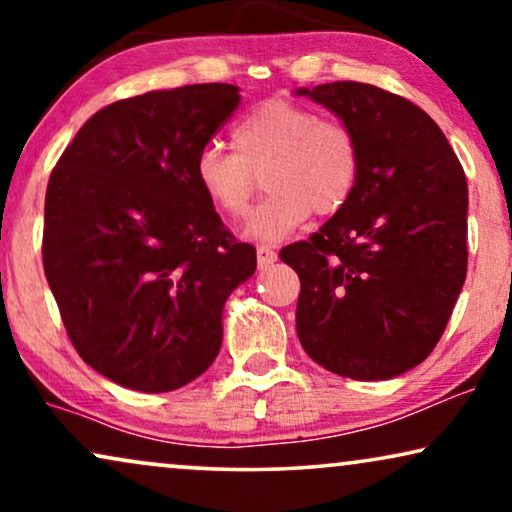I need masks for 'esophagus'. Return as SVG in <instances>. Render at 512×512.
<instances>
[{
	"instance_id": "obj_1",
	"label": "esophagus",
	"mask_w": 512,
	"mask_h": 512,
	"mask_svg": "<svg viewBox=\"0 0 512 512\" xmlns=\"http://www.w3.org/2000/svg\"><path fill=\"white\" fill-rule=\"evenodd\" d=\"M256 258H258V268H268V265H272L277 261V251L272 247H265V244H261V247L256 249Z\"/></svg>"
}]
</instances>
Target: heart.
<instances>
[{
  "mask_svg": "<svg viewBox=\"0 0 512 512\" xmlns=\"http://www.w3.org/2000/svg\"><path fill=\"white\" fill-rule=\"evenodd\" d=\"M233 149L207 144L195 156V184L216 212L240 219L258 177L268 198L244 223L261 242L286 240L314 212H340L359 179V142L345 123L321 121L317 111L272 100L235 123Z\"/></svg>",
  "mask_w": 512,
  "mask_h": 512,
  "instance_id": "1",
  "label": "heart"
}]
</instances>
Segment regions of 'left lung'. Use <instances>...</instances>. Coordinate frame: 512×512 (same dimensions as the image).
<instances>
[{"mask_svg":"<svg viewBox=\"0 0 512 512\" xmlns=\"http://www.w3.org/2000/svg\"><path fill=\"white\" fill-rule=\"evenodd\" d=\"M296 95L333 111L359 142L345 207L279 251L300 277V345L340 377L389 380L433 352L464 286V167L436 121L401 95L356 81Z\"/></svg>","mask_w":512,"mask_h":512,"instance_id":"1","label":"left lung"}]
</instances>
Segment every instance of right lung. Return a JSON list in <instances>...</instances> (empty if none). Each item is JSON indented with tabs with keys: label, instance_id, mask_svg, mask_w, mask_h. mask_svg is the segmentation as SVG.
Wrapping results in <instances>:
<instances>
[{
	"label": "right lung",
	"instance_id": "1",
	"mask_svg": "<svg viewBox=\"0 0 512 512\" xmlns=\"http://www.w3.org/2000/svg\"><path fill=\"white\" fill-rule=\"evenodd\" d=\"M240 104L230 83L151 90L83 123L51 172L44 272L90 368L160 394L212 366L223 305L254 275L195 184V156Z\"/></svg>",
	"mask_w": 512,
	"mask_h": 512
}]
</instances>
